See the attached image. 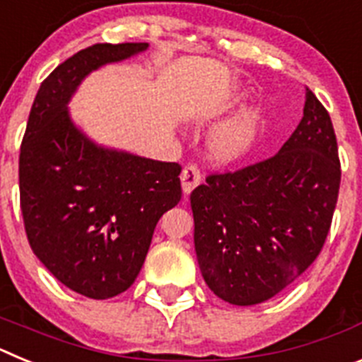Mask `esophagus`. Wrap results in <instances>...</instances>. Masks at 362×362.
Here are the masks:
<instances>
[{
    "instance_id": "esophagus-1",
    "label": "esophagus",
    "mask_w": 362,
    "mask_h": 362,
    "mask_svg": "<svg viewBox=\"0 0 362 362\" xmlns=\"http://www.w3.org/2000/svg\"><path fill=\"white\" fill-rule=\"evenodd\" d=\"M201 183V172L196 165H188L183 168L181 174V185H183V194L188 196L197 185Z\"/></svg>"
}]
</instances>
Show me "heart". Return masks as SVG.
Returning <instances> with one entry per match:
<instances>
[{
  "label": "heart",
  "mask_w": 362,
  "mask_h": 362,
  "mask_svg": "<svg viewBox=\"0 0 362 362\" xmlns=\"http://www.w3.org/2000/svg\"><path fill=\"white\" fill-rule=\"evenodd\" d=\"M257 116L252 110L233 114L210 136V152L221 163L239 161L250 152L257 137Z\"/></svg>",
  "instance_id": "obj_1"
}]
</instances>
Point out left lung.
<instances>
[{"label":"left lung","mask_w":362,"mask_h":362,"mask_svg":"<svg viewBox=\"0 0 362 362\" xmlns=\"http://www.w3.org/2000/svg\"><path fill=\"white\" fill-rule=\"evenodd\" d=\"M341 185L334 124L306 88L303 119L267 161L212 174L190 194L204 283L230 305L272 299L315 261Z\"/></svg>","instance_id":"left-lung-1"}]
</instances>
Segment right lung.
<instances>
[{"label": "right lung", "instance_id": "obj_1", "mask_svg": "<svg viewBox=\"0 0 362 362\" xmlns=\"http://www.w3.org/2000/svg\"><path fill=\"white\" fill-rule=\"evenodd\" d=\"M148 49L98 43L41 83L19 153V196L32 252L66 288L110 299L132 286L153 228L181 199V166L98 145L69 103L90 72Z\"/></svg>", "mask_w": 362, "mask_h": 362}]
</instances>
